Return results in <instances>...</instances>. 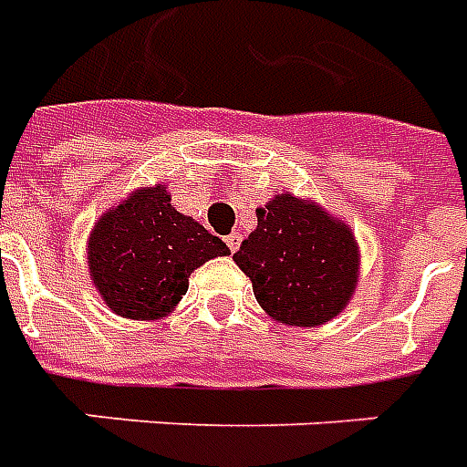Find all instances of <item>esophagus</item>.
Instances as JSON below:
<instances>
[{
    "label": "esophagus",
    "instance_id": "esophagus-1",
    "mask_svg": "<svg viewBox=\"0 0 467 467\" xmlns=\"http://www.w3.org/2000/svg\"><path fill=\"white\" fill-rule=\"evenodd\" d=\"M227 247H230V252H237L240 249V242H242V234L240 233H230L225 237Z\"/></svg>",
    "mask_w": 467,
    "mask_h": 467
}]
</instances>
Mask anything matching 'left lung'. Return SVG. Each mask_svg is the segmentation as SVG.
<instances>
[{"label":"left lung","mask_w":467,"mask_h":467,"mask_svg":"<svg viewBox=\"0 0 467 467\" xmlns=\"http://www.w3.org/2000/svg\"><path fill=\"white\" fill-rule=\"evenodd\" d=\"M358 256L347 223L285 191L256 208V230L233 259L266 315L284 325L317 327L348 306Z\"/></svg>","instance_id":"8db88e82"}]
</instances>
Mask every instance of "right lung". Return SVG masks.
Masks as SVG:
<instances>
[{
    "instance_id": "obj_1",
    "label": "right lung",
    "mask_w": 467,
    "mask_h": 467,
    "mask_svg": "<svg viewBox=\"0 0 467 467\" xmlns=\"http://www.w3.org/2000/svg\"><path fill=\"white\" fill-rule=\"evenodd\" d=\"M89 276L116 315L160 319L189 291V276L230 249L171 205L167 186L133 191L89 234Z\"/></svg>"
}]
</instances>
